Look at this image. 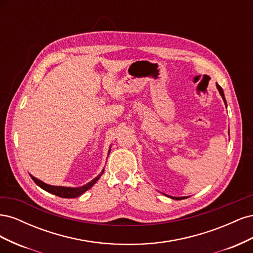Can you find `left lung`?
<instances>
[{
	"label": "left lung",
	"instance_id": "8db88e82",
	"mask_svg": "<svg viewBox=\"0 0 253 253\" xmlns=\"http://www.w3.org/2000/svg\"><path fill=\"white\" fill-rule=\"evenodd\" d=\"M216 87H217V89H218V91H219V94H220V96L223 97V100H224V102H225V104L227 105V102H226V99H225V95H224V90H223V88H221L218 84L216 83ZM169 197H171V198H173V200H185V197H173V196H169Z\"/></svg>",
	"mask_w": 253,
	"mask_h": 253
}]
</instances>
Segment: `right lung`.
<instances>
[{"label": "right lung", "instance_id": "right-lung-1", "mask_svg": "<svg viewBox=\"0 0 253 253\" xmlns=\"http://www.w3.org/2000/svg\"><path fill=\"white\" fill-rule=\"evenodd\" d=\"M111 152V149L109 151V154ZM104 171L102 170V172L99 174L97 177H95L93 180L89 181L88 183H86L85 186H82V187H79V188H71V187H61V186H50V185H47V183L43 182L42 180L38 179L36 177H34L33 175H30V177L33 178V180L37 183L38 186H39L40 188H42L43 190L47 191V192L51 193V194H55L59 197H63V198H75V197H78L80 196L81 194H83L85 191H87L88 189H90L91 187H93L95 183L97 182V180L100 178V176L102 175Z\"/></svg>", "mask_w": 253, "mask_h": 253}]
</instances>
